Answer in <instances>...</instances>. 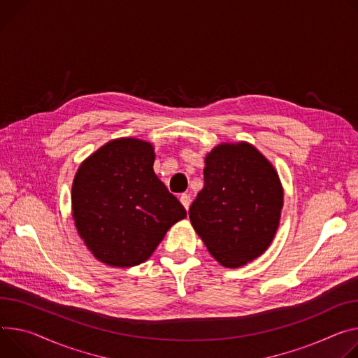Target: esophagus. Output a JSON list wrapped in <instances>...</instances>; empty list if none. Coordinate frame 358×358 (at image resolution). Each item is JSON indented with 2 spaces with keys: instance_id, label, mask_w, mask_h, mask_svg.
Returning a JSON list of instances; mask_svg holds the SVG:
<instances>
[{
  "instance_id": "obj_1",
  "label": "esophagus",
  "mask_w": 358,
  "mask_h": 358,
  "mask_svg": "<svg viewBox=\"0 0 358 358\" xmlns=\"http://www.w3.org/2000/svg\"><path fill=\"white\" fill-rule=\"evenodd\" d=\"M180 201H181V204L184 206V208L188 211L189 203H191V199H189L188 194H181V196H180Z\"/></svg>"
}]
</instances>
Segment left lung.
I'll return each instance as SVG.
<instances>
[{"instance_id":"left-lung-1","label":"left lung","mask_w":358,"mask_h":358,"mask_svg":"<svg viewBox=\"0 0 358 358\" xmlns=\"http://www.w3.org/2000/svg\"><path fill=\"white\" fill-rule=\"evenodd\" d=\"M282 196L275 169L254 145L222 143L206 157L204 187L189 207V221L217 262L237 268L271 244Z\"/></svg>"}]
</instances>
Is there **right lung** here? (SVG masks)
<instances>
[{"label":"right lung","instance_id":"obj_1","mask_svg":"<svg viewBox=\"0 0 358 358\" xmlns=\"http://www.w3.org/2000/svg\"><path fill=\"white\" fill-rule=\"evenodd\" d=\"M154 147L117 138L91 154L73 181L77 231L87 248L111 267H134L150 258L185 208L154 173Z\"/></svg>","mask_w":358,"mask_h":358}]
</instances>
